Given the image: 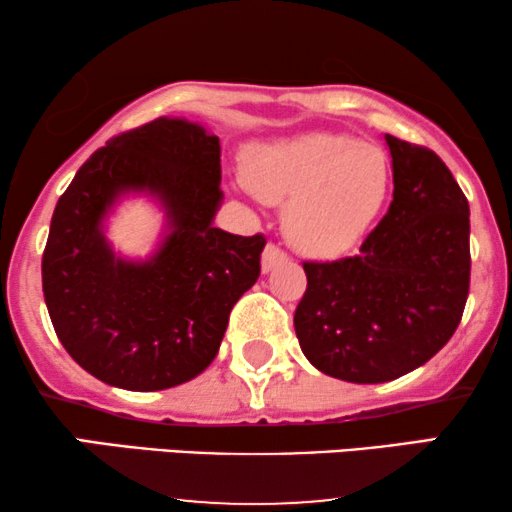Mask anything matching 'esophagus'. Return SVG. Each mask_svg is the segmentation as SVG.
I'll return each instance as SVG.
<instances>
[{"mask_svg": "<svg viewBox=\"0 0 512 512\" xmlns=\"http://www.w3.org/2000/svg\"><path fill=\"white\" fill-rule=\"evenodd\" d=\"M286 261V254L279 247H275V244H268L263 251L261 256V270L268 275V272H272L277 268V265H282Z\"/></svg>", "mask_w": 512, "mask_h": 512, "instance_id": "obj_1", "label": "esophagus"}]
</instances>
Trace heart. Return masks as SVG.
<instances>
[{"label": "heart", "mask_w": 512, "mask_h": 512, "mask_svg": "<svg viewBox=\"0 0 512 512\" xmlns=\"http://www.w3.org/2000/svg\"><path fill=\"white\" fill-rule=\"evenodd\" d=\"M256 198L284 205V235L310 258H338L368 233L389 193L380 146L340 132H310L261 144L244 163Z\"/></svg>", "instance_id": "heart-1"}]
</instances>
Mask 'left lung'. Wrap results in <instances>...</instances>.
<instances>
[{"instance_id": "1", "label": "left lung", "mask_w": 512, "mask_h": 512, "mask_svg": "<svg viewBox=\"0 0 512 512\" xmlns=\"http://www.w3.org/2000/svg\"><path fill=\"white\" fill-rule=\"evenodd\" d=\"M394 200L359 254L303 263L293 326L307 361L354 384L424 366L457 331L471 279L468 200L436 153L384 135Z\"/></svg>"}]
</instances>
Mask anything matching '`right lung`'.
Listing matches in <instances>:
<instances>
[{
	"label": "right lung",
	"instance_id": "right-lung-1",
	"mask_svg": "<svg viewBox=\"0 0 512 512\" xmlns=\"http://www.w3.org/2000/svg\"><path fill=\"white\" fill-rule=\"evenodd\" d=\"M130 194L164 212L157 249L128 259L106 221ZM223 202L221 144L188 118H156L97 149L60 195L41 261L62 347L111 387L160 391L200 375L230 310L261 275L265 237L214 226Z\"/></svg>",
	"mask_w": 512,
	"mask_h": 512
}]
</instances>
